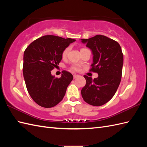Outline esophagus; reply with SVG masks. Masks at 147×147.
<instances>
[{
    "label": "esophagus",
    "mask_w": 147,
    "mask_h": 147,
    "mask_svg": "<svg viewBox=\"0 0 147 147\" xmlns=\"http://www.w3.org/2000/svg\"><path fill=\"white\" fill-rule=\"evenodd\" d=\"M77 77H78V75H77V74H74V75H73V78H74V79L76 78Z\"/></svg>",
    "instance_id": "esophagus-1"
}]
</instances>
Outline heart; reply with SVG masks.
Wrapping results in <instances>:
<instances>
[{"mask_svg": "<svg viewBox=\"0 0 147 147\" xmlns=\"http://www.w3.org/2000/svg\"><path fill=\"white\" fill-rule=\"evenodd\" d=\"M69 49H70V48L68 47L65 48V49L64 50V51L62 52V57L64 58V57H66V55H67V53H68L69 51ZM85 49H86L83 48V49H81V51H83V50H85ZM71 69L72 70H74V71H78V70H80V66H79L78 65L75 64V65H72Z\"/></svg>", "mask_w": 147, "mask_h": 147, "instance_id": "heart-1", "label": "heart"}]
</instances>
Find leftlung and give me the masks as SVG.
Here are the masks:
<instances>
[{"instance_id": "left-lung-1", "label": "left lung", "mask_w": 147, "mask_h": 147, "mask_svg": "<svg viewBox=\"0 0 147 147\" xmlns=\"http://www.w3.org/2000/svg\"><path fill=\"white\" fill-rule=\"evenodd\" d=\"M93 55L90 71L97 73V78L84 76L86 85L82 90L84 100L93 106H101L113 97L119 85L123 65L120 45L108 37L97 35L81 39Z\"/></svg>"}]
</instances>
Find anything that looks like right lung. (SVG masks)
I'll return each instance as SVG.
<instances>
[{"mask_svg": "<svg viewBox=\"0 0 147 147\" xmlns=\"http://www.w3.org/2000/svg\"><path fill=\"white\" fill-rule=\"evenodd\" d=\"M75 41L45 35L31 43L24 51L23 72L26 88L32 98L41 107H53L63 99L73 76L63 71L57 78L52 75L51 71L61 61L64 50Z\"/></svg>", "mask_w": 147, "mask_h": 147, "instance_id": "right-lung-1", "label": "right lung"}]
</instances>
